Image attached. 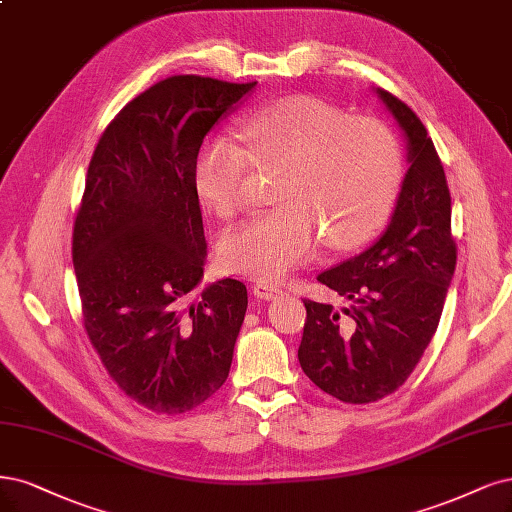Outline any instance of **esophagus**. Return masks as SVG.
<instances>
[{"mask_svg":"<svg viewBox=\"0 0 512 512\" xmlns=\"http://www.w3.org/2000/svg\"><path fill=\"white\" fill-rule=\"evenodd\" d=\"M279 294H281V288L277 284H271V281H264V279L256 281V286H254L256 298H262V301H271V298H275Z\"/></svg>","mask_w":512,"mask_h":512,"instance_id":"obj_1","label":"esophagus"}]
</instances>
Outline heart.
I'll return each instance as SVG.
<instances>
[{"label": "heart", "instance_id": "heart-1", "mask_svg": "<svg viewBox=\"0 0 512 512\" xmlns=\"http://www.w3.org/2000/svg\"><path fill=\"white\" fill-rule=\"evenodd\" d=\"M248 144L209 135L195 158V188L222 218L248 205L254 167L281 171L275 199L284 203L220 241L226 271L273 279L309 260L320 237L334 250L373 239L392 214L402 148L381 120L347 116L334 105L294 95L256 110Z\"/></svg>", "mask_w": 512, "mask_h": 512}]
</instances>
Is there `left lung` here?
<instances>
[{
	"mask_svg": "<svg viewBox=\"0 0 512 512\" xmlns=\"http://www.w3.org/2000/svg\"><path fill=\"white\" fill-rule=\"evenodd\" d=\"M377 93L409 139L411 167L383 237L317 275L349 305L305 298L298 347L305 375L349 404L377 402L411 377L438 328L457 262L451 195L428 129L396 95Z\"/></svg>",
	"mask_w": 512,
	"mask_h": 512,
	"instance_id": "obj_1",
	"label": "left lung"
}]
</instances>
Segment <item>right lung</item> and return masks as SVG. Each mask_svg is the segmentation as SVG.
<instances>
[{"label":"right lung","mask_w":512,"mask_h":512,"mask_svg":"<svg viewBox=\"0 0 512 512\" xmlns=\"http://www.w3.org/2000/svg\"><path fill=\"white\" fill-rule=\"evenodd\" d=\"M254 86L195 74L156 82L105 127L86 171L72 235L82 324L112 381L158 415L199 407L231 370L243 281L188 298L207 260L195 158Z\"/></svg>","instance_id":"obj_1"}]
</instances>
